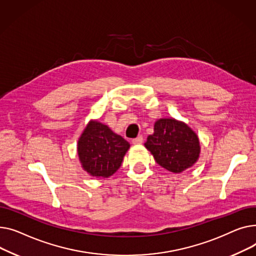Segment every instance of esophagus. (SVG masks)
<instances>
[{
	"instance_id": "esophagus-1",
	"label": "esophagus",
	"mask_w": 256,
	"mask_h": 256,
	"mask_svg": "<svg viewBox=\"0 0 256 256\" xmlns=\"http://www.w3.org/2000/svg\"><path fill=\"white\" fill-rule=\"evenodd\" d=\"M142 142H144V138L142 136V135H140V136H138L136 138L132 140L133 144H142Z\"/></svg>"
}]
</instances>
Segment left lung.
Returning <instances> with one entry per match:
<instances>
[{
	"label": "left lung",
	"instance_id": "1",
	"mask_svg": "<svg viewBox=\"0 0 256 256\" xmlns=\"http://www.w3.org/2000/svg\"><path fill=\"white\" fill-rule=\"evenodd\" d=\"M144 146L163 168L178 174L191 168L200 153L198 136L187 124L174 118H160Z\"/></svg>",
	"mask_w": 256,
	"mask_h": 256
}]
</instances>
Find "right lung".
Instances as JSON below:
<instances>
[{
	"label": "right lung",
	"mask_w": 256,
	"mask_h": 256,
	"mask_svg": "<svg viewBox=\"0 0 256 256\" xmlns=\"http://www.w3.org/2000/svg\"><path fill=\"white\" fill-rule=\"evenodd\" d=\"M130 148L121 135L98 121H91L82 133L78 153L82 168L93 176L108 178L121 166Z\"/></svg>",
	"instance_id": "1"
}]
</instances>
